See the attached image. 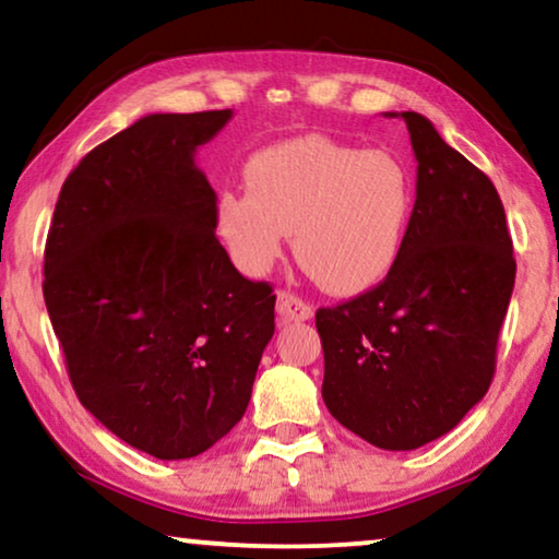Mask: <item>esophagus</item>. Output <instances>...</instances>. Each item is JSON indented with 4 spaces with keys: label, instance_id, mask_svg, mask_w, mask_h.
Here are the masks:
<instances>
[{
    "label": "esophagus",
    "instance_id": "esophagus-1",
    "mask_svg": "<svg viewBox=\"0 0 559 559\" xmlns=\"http://www.w3.org/2000/svg\"><path fill=\"white\" fill-rule=\"evenodd\" d=\"M312 305H308L302 297H297L287 289H282L277 295V316L282 323H300V320H310L312 318Z\"/></svg>",
    "mask_w": 559,
    "mask_h": 559
}]
</instances>
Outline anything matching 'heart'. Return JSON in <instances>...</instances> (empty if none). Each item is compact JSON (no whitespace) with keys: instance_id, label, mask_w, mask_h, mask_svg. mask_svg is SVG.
Returning a JSON list of instances; mask_svg holds the SVG:
<instances>
[{"instance_id":"b5f03b06","label":"heart","mask_w":559,"mask_h":559,"mask_svg":"<svg viewBox=\"0 0 559 559\" xmlns=\"http://www.w3.org/2000/svg\"><path fill=\"white\" fill-rule=\"evenodd\" d=\"M243 180L247 193H221L216 228L247 274L270 272L287 234L300 264L333 295L364 293L400 262L415 186L392 152L300 136L257 152Z\"/></svg>"}]
</instances>
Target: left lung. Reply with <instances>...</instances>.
<instances>
[{
    "label": "left lung",
    "instance_id": "left-lung-1",
    "mask_svg": "<svg viewBox=\"0 0 559 559\" xmlns=\"http://www.w3.org/2000/svg\"><path fill=\"white\" fill-rule=\"evenodd\" d=\"M407 121L417 198L400 262L354 300L320 308L323 402L381 450H415L453 430L496 371L516 262L493 182L417 111Z\"/></svg>",
    "mask_w": 559,
    "mask_h": 559
}]
</instances>
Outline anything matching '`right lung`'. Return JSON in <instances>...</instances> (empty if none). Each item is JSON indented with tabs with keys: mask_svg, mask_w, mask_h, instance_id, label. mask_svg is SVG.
Here are the masks:
<instances>
[{
	"mask_svg": "<svg viewBox=\"0 0 559 559\" xmlns=\"http://www.w3.org/2000/svg\"><path fill=\"white\" fill-rule=\"evenodd\" d=\"M231 109L147 114L60 188L43 295L83 407L159 461L201 455L247 412L274 300L216 239L195 150Z\"/></svg>",
	"mask_w": 559,
	"mask_h": 559,
	"instance_id": "1",
	"label": "right lung"
}]
</instances>
